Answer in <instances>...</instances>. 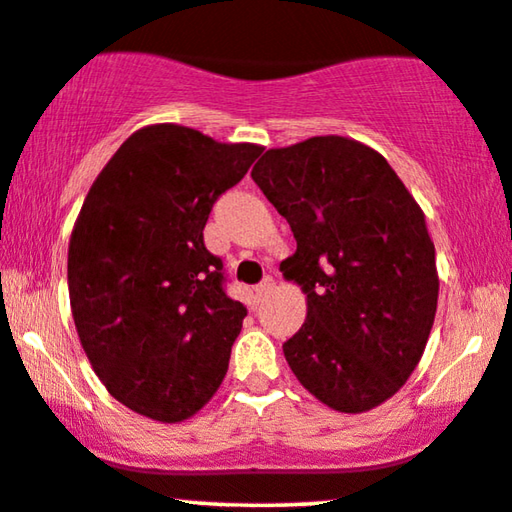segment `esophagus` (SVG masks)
Instances as JSON below:
<instances>
[{
    "mask_svg": "<svg viewBox=\"0 0 512 512\" xmlns=\"http://www.w3.org/2000/svg\"><path fill=\"white\" fill-rule=\"evenodd\" d=\"M276 290V280H273L271 276H266L262 283H259L257 287H255V294L259 299H264V297H269V294Z\"/></svg>",
    "mask_w": 512,
    "mask_h": 512,
    "instance_id": "obj_1",
    "label": "esophagus"
}]
</instances>
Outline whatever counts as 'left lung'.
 I'll list each match as a JSON object with an SVG mask.
<instances>
[{"label":"left lung","instance_id":"1","mask_svg":"<svg viewBox=\"0 0 512 512\" xmlns=\"http://www.w3.org/2000/svg\"><path fill=\"white\" fill-rule=\"evenodd\" d=\"M250 176L297 239L280 264L308 304L283 343L292 373L338 413L380 406L415 371L434 325L436 250L422 208L383 155L345 136L266 150Z\"/></svg>","mask_w":512,"mask_h":512}]
</instances>
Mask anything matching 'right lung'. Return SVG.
Wrapping results in <instances>:
<instances>
[{
	"mask_svg": "<svg viewBox=\"0 0 512 512\" xmlns=\"http://www.w3.org/2000/svg\"><path fill=\"white\" fill-rule=\"evenodd\" d=\"M148 125L92 183L69 241V299L92 369L134 413L181 422L218 392L246 306L204 246L208 213L262 155Z\"/></svg>",
	"mask_w": 512,
	"mask_h": 512,
	"instance_id": "add662e5",
	"label": "right lung"
}]
</instances>
